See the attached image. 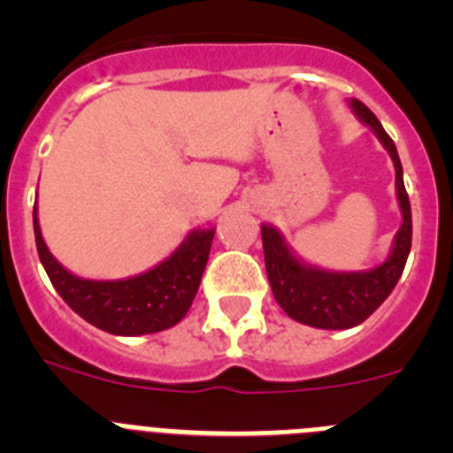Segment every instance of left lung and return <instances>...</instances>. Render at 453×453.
<instances>
[{
	"instance_id": "1",
	"label": "left lung",
	"mask_w": 453,
	"mask_h": 453,
	"mask_svg": "<svg viewBox=\"0 0 453 453\" xmlns=\"http://www.w3.org/2000/svg\"><path fill=\"white\" fill-rule=\"evenodd\" d=\"M349 108L356 118L370 127L372 134L390 154L395 165V190L402 211V226L395 234L390 254L381 265L361 272H334L299 258L281 231L272 224H261L265 270L274 299L286 311V315L315 329H351L356 324L365 322L386 302L392 288L397 286L413 240L411 202L403 188V170L397 147L365 104L349 99Z\"/></svg>"
}]
</instances>
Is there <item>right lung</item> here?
I'll return each mask as SVG.
<instances>
[{
  "label": "right lung",
  "instance_id": "obj_1",
  "mask_svg": "<svg viewBox=\"0 0 453 453\" xmlns=\"http://www.w3.org/2000/svg\"><path fill=\"white\" fill-rule=\"evenodd\" d=\"M34 234L40 263L63 302L92 326L113 335L165 331L186 318L202 283L215 229H192L165 261L127 279H83L56 261L45 245L34 206Z\"/></svg>",
  "mask_w": 453,
  "mask_h": 453
}]
</instances>
